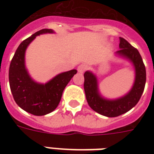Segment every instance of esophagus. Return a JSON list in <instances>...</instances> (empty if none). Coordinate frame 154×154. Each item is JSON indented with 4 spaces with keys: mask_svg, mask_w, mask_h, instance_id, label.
Segmentation results:
<instances>
[{
    "mask_svg": "<svg viewBox=\"0 0 154 154\" xmlns=\"http://www.w3.org/2000/svg\"><path fill=\"white\" fill-rule=\"evenodd\" d=\"M87 69V65H80L77 68V71L80 72V73H83V72L85 71V69Z\"/></svg>",
    "mask_w": 154,
    "mask_h": 154,
    "instance_id": "esophagus-1",
    "label": "esophagus"
}]
</instances>
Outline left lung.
Here are the masks:
<instances>
[{"label":"left lung","instance_id":"left-lung-1","mask_svg":"<svg viewBox=\"0 0 154 154\" xmlns=\"http://www.w3.org/2000/svg\"><path fill=\"white\" fill-rule=\"evenodd\" d=\"M119 39L120 49L115 53V56L131 63L135 72L133 86L126 94L116 99L106 98L99 91L97 75L91 71L84 73V89L87 102L95 112L108 117H117L134 108L143 94L146 82V67L138 50L124 38L119 37Z\"/></svg>","mask_w":154,"mask_h":154}]
</instances>
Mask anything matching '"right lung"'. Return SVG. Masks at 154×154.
I'll return each instance as SVG.
<instances>
[{
  "instance_id": "add662e5",
  "label": "right lung",
  "mask_w": 154,
  "mask_h": 154,
  "mask_svg": "<svg viewBox=\"0 0 154 154\" xmlns=\"http://www.w3.org/2000/svg\"><path fill=\"white\" fill-rule=\"evenodd\" d=\"M53 29H44L23 41L11 60L8 80L13 98L18 106L35 116H43L53 112L60 102L65 86L77 73L72 69L60 72L46 83L35 82L25 66V52L37 36L54 33Z\"/></svg>"
}]
</instances>
